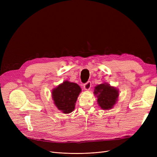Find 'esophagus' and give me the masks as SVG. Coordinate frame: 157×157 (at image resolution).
<instances>
[{
    "label": "esophagus",
    "instance_id": "esophagus-1",
    "mask_svg": "<svg viewBox=\"0 0 157 157\" xmlns=\"http://www.w3.org/2000/svg\"><path fill=\"white\" fill-rule=\"evenodd\" d=\"M91 86H92V84L90 81L87 82L86 84H84V88L86 90H89L90 88H91Z\"/></svg>",
    "mask_w": 157,
    "mask_h": 157
}]
</instances>
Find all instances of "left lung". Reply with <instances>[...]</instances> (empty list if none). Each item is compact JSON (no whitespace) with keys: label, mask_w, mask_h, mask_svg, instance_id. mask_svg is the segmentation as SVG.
Here are the masks:
<instances>
[{"label":"left lung","mask_w":157,"mask_h":157,"mask_svg":"<svg viewBox=\"0 0 157 157\" xmlns=\"http://www.w3.org/2000/svg\"><path fill=\"white\" fill-rule=\"evenodd\" d=\"M94 94L98 98V103L103 110L111 109L118 101L119 90L108 83L98 84L94 88Z\"/></svg>","instance_id":"8db88e82"}]
</instances>
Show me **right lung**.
<instances>
[{
	"mask_svg": "<svg viewBox=\"0 0 157 157\" xmlns=\"http://www.w3.org/2000/svg\"><path fill=\"white\" fill-rule=\"evenodd\" d=\"M81 88L77 83L65 80L52 90V97L54 105L64 114L74 111L75 103Z\"/></svg>",
	"mask_w": 157,
	"mask_h": 157,
	"instance_id": "1",
	"label": "right lung"
}]
</instances>
